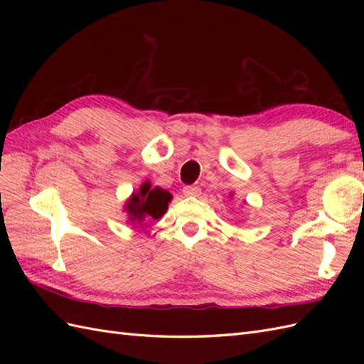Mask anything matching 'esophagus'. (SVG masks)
<instances>
[{"label": "esophagus", "mask_w": 364, "mask_h": 364, "mask_svg": "<svg viewBox=\"0 0 364 364\" xmlns=\"http://www.w3.org/2000/svg\"><path fill=\"white\" fill-rule=\"evenodd\" d=\"M182 193H183L185 197H197L200 194V190L197 188V186H185Z\"/></svg>", "instance_id": "obj_1"}]
</instances>
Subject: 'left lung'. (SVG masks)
<instances>
[{
	"mask_svg": "<svg viewBox=\"0 0 364 364\" xmlns=\"http://www.w3.org/2000/svg\"><path fill=\"white\" fill-rule=\"evenodd\" d=\"M230 197H232V194H230Z\"/></svg>",
	"mask_w": 364,
	"mask_h": 364,
	"instance_id": "1",
	"label": "left lung"
}]
</instances>
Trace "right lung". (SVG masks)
Returning a JSON list of instances; mask_svg holds the SVG:
<instances>
[{
	"instance_id": "1",
	"label": "right lung",
	"mask_w": 364,
	"mask_h": 364,
	"mask_svg": "<svg viewBox=\"0 0 364 364\" xmlns=\"http://www.w3.org/2000/svg\"><path fill=\"white\" fill-rule=\"evenodd\" d=\"M171 199L173 196L167 190H162L161 186L151 188V183L146 181L141 183L139 190L129 196L123 206V213L127 215V223L135 226L149 222V220H159L167 213Z\"/></svg>"
}]
</instances>
